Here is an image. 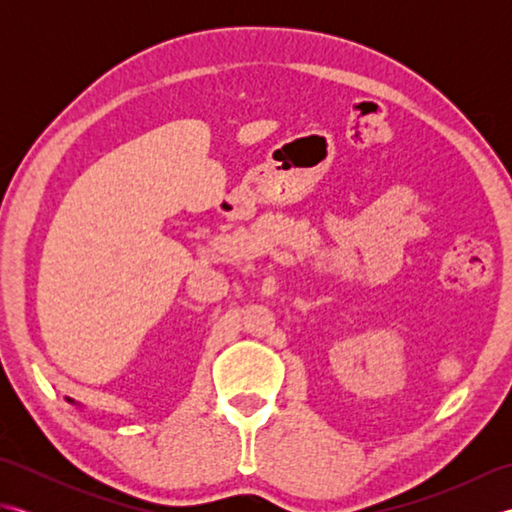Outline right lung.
<instances>
[{
    "label": "right lung",
    "mask_w": 512,
    "mask_h": 512,
    "mask_svg": "<svg viewBox=\"0 0 512 512\" xmlns=\"http://www.w3.org/2000/svg\"><path fill=\"white\" fill-rule=\"evenodd\" d=\"M65 400H68V402H74V400H72V398H65Z\"/></svg>",
    "instance_id": "right-lung-1"
}]
</instances>
